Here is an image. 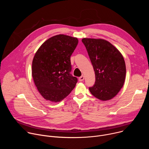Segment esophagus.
Here are the masks:
<instances>
[{"label":"esophagus","mask_w":149,"mask_h":149,"mask_svg":"<svg viewBox=\"0 0 149 149\" xmlns=\"http://www.w3.org/2000/svg\"><path fill=\"white\" fill-rule=\"evenodd\" d=\"M84 77L83 76V75H82L81 77H80L79 78H78V79H79V81H84Z\"/></svg>","instance_id":"obj_1"}]
</instances>
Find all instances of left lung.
I'll return each mask as SVG.
<instances>
[{
    "mask_svg": "<svg viewBox=\"0 0 149 149\" xmlns=\"http://www.w3.org/2000/svg\"><path fill=\"white\" fill-rule=\"evenodd\" d=\"M95 75V84L89 88L97 98L106 101L114 98L123 87L126 74L125 61L120 52L109 41L83 38Z\"/></svg>",
    "mask_w": 149,
    "mask_h": 149,
    "instance_id": "obj_1",
    "label": "left lung"
}]
</instances>
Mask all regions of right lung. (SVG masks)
Returning a JSON list of instances; mask_svg holds the SVG:
<instances>
[{
  "instance_id": "1",
  "label": "right lung",
  "mask_w": 149,
  "mask_h": 149,
  "mask_svg": "<svg viewBox=\"0 0 149 149\" xmlns=\"http://www.w3.org/2000/svg\"><path fill=\"white\" fill-rule=\"evenodd\" d=\"M78 43L77 38L57 35L44 42L35 53L32 75L38 91L45 100L59 102L75 87L78 79L70 74V57Z\"/></svg>"
}]
</instances>
